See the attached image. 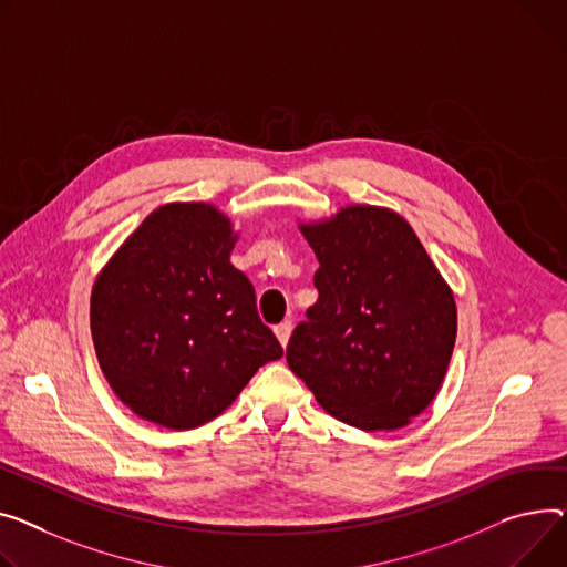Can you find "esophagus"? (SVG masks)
<instances>
[{
	"label": "esophagus",
	"mask_w": 567,
	"mask_h": 567,
	"mask_svg": "<svg viewBox=\"0 0 567 567\" xmlns=\"http://www.w3.org/2000/svg\"><path fill=\"white\" fill-rule=\"evenodd\" d=\"M291 328H293V323H291L289 319L276 326V337L280 339V344H282V347H287V342H289V334H291Z\"/></svg>",
	"instance_id": "34e87169"
}]
</instances>
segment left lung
<instances>
[{"label":"left lung","instance_id":"left-lung-1","mask_svg":"<svg viewBox=\"0 0 567 567\" xmlns=\"http://www.w3.org/2000/svg\"><path fill=\"white\" fill-rule=\"evenodd\" d=\"M300 230L321 264L319 298L289 339V369L334 420L401 429L442 385L456 344L454 293L390 209L355 205Z\"/></svg>","mask_w":567,"mask_h":567}]
</instances>
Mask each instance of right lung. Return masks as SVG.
<instances>
[{
  "instance_id": "obj_1",
  "label": "right lung",
  "mask_w": 567,
  "mask_h": 567,
  "mask_svg": "<svg viewBox=\"0 0 567 567\" xmlns=\"http://www.w3.org/2000/svg\"><path fill=\"white\" fill-rule=\"evenodd\" d=\"M235 239L212 205H164L95 280V353L138 417L196 429L218 417L261 364L282 358L257 315L255 287L233 267Z\"/></svg>"
}]
</instances>
